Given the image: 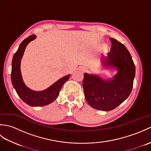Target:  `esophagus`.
Masks as SVG:
<instances>
[{
	"mask_svg": "<svg viewBox=\"0 0 151 151\" xmlns=\"http://www.w3.org/2000/svg\"><path fill=\"white\" fill-rule=\"evenodd\" d=\"M80 70H81V71H82V72H85V71H86V70H88V69L86 68V67H80Z\"/></svg>",
	"mask_w": 151,
	"mask_h": 151,
	"instance_id": "34e87169",
	"label": "esophagus"
}]
</instances>
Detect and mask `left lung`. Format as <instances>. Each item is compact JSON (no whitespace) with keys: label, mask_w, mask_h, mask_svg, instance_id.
<instances>
[{"label":"left lung","mask_w":151,"mask_h":151,"mask_svg":"<svg viewBox=\"0 0 151 151\" xmlns=\"http://www.w3.org/2000/svg\"><path fill=\"white\" fill-rule=\"evenodd\" d=\"M111 47L104 65L117 69L113 80L103 81L99 76L84 73L83 88L86 101L95 109L114 110L129 97L133 88L136 67L129 51L123 44L110 38Z\"/></svg>","instance_id":"8db88e82"}]
</instances>
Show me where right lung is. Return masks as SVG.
<instances>
[{"mask_svg":"<svg viewBox=\"0 0 151 151\" xmlns=\"http://www.w3.org/2000/svg\"><path fill=\"white\" fill-rule=\"evenodd\" d=\"M36 37L35 35H31L22 41L14 54L12 63L11 80L13 86L22 101L31 106H43L56 100L63 84L69 78L70 75L64 76L49 88L41 91H32L25 86L22 81L20 70L21 60L27 44Z\"/></svg>","mask_w":151,"mask_h":151,"instance_id":"right-lung-1","label":"right lung"}]
</instances>
